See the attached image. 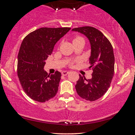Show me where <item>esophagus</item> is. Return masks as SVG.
Masks as SVG:
<instances>
[{
    "instance_id": "obj_1",
    "label": "esophagus",
    "mask_w": 135,
    "mask_h": 135,
    "mask_svg": "<svg viewBox=\"0 0 135 135\" xmlns=\"http://www.w3.org/2000/svg\"><path fill=\"white\" fill-rule=\"evenodd\" d=\"M68 73H69V71H64L62 72V75L66 76V75H67Z\"/></svg>"
}]
</instances>
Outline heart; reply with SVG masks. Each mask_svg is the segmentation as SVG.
<instances>
[{
	"label": "heart",
	"mask_w": 135,
	"mask_h": 135,
	"mask_svg": "<svg viewBox=\"0 0 135 135\" xmlns=\"http://www.w3.org/2000/svg\"><path fill=\"white\" fill-rule=\"evenodd\" d=\"M80 39H83V38L82 37H76V38H75L73 39V41H76V40H80Z\"/></svg>",
	"instance_id": "obj_1"
}]
</instances>
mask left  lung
Wrapping results in <instances>:
<instances>
[{"mask_svg": "<svg viewBox=\"0 0 135 135\" xmlns=\"http://www.w3.org/2000/svg\"><path fill=\"white\" fill-rule=\"evenodd\" d=\"M71 30L83 34L89 40L91 49L89 68H93L91 79H86L79 75L76 90L83 99L95 101L107 92L114 76L115 60L113 46L107 38L94 27L85 26Z\"/></svg>", "mask_w": 135, "mask_h": 135, "instance_id": "8db88e82", "label": "left lung"}]
</instances>
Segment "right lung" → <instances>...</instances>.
I'll return each mask as SVG.
<instances>
[{"label": "right lung", "instance_id": "obj_1", "mask_svg": "<svg viewBox=\"0 0 135 135\" xmlns=\"http://www.w3.org/2000/svg\"><path fill=\"white\" fill-rule=\"evenodd\" d=\"M71 28L43 27L24 38L18 56V75L26 94L32 100L45 102L56 95L61 73L48 75L44 70L46 59L56 43Z\"/></svg>", "mask_w": 135, "mask_h": 135}]
</instances>
